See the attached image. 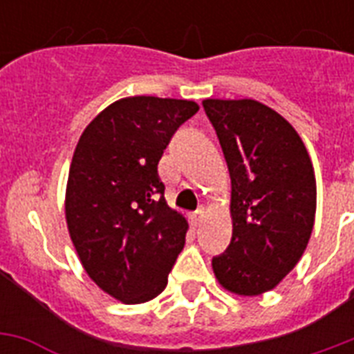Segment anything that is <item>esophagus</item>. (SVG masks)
<instances>
[{"mask_svg":"<svg viewBox=\"0 0 354 354\" xmlns=\"http://www.w3.org/2000/svg\"><path fill=\"white\" fill-rule=\"evenodd\" d=\"M205 218V209L204 207H198V209L194 211L193 215H191V222H193L194 226H200Z\"/></svg>","mask_w":354,"mask_h":354,"instance_id":"obj_1","label":"esophagus"}]
</instances>
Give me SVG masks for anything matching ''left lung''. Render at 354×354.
<instances>
[{"instance_id":"8db88e82","label":"left lung","mask_w":354,"mask_h":354,"mask_svg":"<svg viewBox=\"0 0 354 354\" xmlns=\"http://www.w3.org/2000/svg\"><path fill=\"white\" fill-rule=\"evenodd\" d=\"M232 178L233 235L213 257L226 290L259 296L301 259L316 213L313 161L290 122L253 99H205Z\"/></svg>"}]
</instances>
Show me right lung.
<instances>
[{
    "instance_id": "obj_1",
    "label": "right lung",
    "mask_w": 354,
    "mask_h": 354,
    "mask_svg": "<svg viewBox=\"0 0 354 354\" xmlns=\"http://www.w3.org/2000/svg\"><path fill=\"white\" fill-rule=\"evenodd\" d=\"M196 112L193 101L127 97L104 108L75 149L66 191L69 235L91 279L128 305L163 292L185 244L187 221L167 205L158 163Z\"/></svg>"
}]
</instances>
